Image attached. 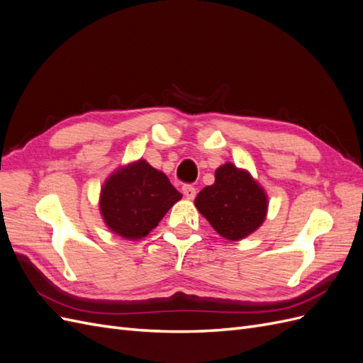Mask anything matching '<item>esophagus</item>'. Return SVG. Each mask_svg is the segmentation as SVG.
Segmentation results:
<instances>
[{
	"instance_id": "esophagus-1",
	"label": "esophagus",
	"mask_w": 363,
	"mask_h": 363,
	"mask_svg": "<svg viewBox=\"0 0 363 363\" xmlns=\"http://www.w3.org/2000/svg\"><path fill=\"white\" fill-rule=\"evenodd\" d=\"M183 194H184L186 199L194 200L195 195H196V189L194 188L192 184H184V186H183Z\"/></svg>"
}]
</instances>
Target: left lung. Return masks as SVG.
<instances>
[{
	"mask_svg": "<svg viewBox=\"0 0 363 363\" xmlns=\"http://www.w3.org/2000/svg\"><path fill=\"white\" fill-rule=\"evenodd\" d=\"M195 206L223 238L239 240L260 227L268 200L247 171L225 163L216 169L215 183L196 195Z\"/></svg>",
	"mask_w": 363,
	"mask_h": 363,
	"instance_id": "1",
	"label": "left lung"
}]
</instances>
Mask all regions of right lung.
<instances>
[{
  "label": "right lung",
  "mask_w": 363,
  "mask_h": 363,
  "mask_svg": "<svg viewBox=\"0 0 363 363\" xmlns=\"http://www.w3.org/2000/svg\"><path fill=\"white\" fill-rule=\"evenodd\" d=\"M182 199L163 172L139 160L118 169L101 191L100 208L104 223L125 239H140L155 228Z\"/></svg>",
  "instance_id": "obj_1"
}]
</instances>
